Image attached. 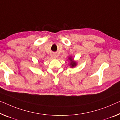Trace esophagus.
Listing matches in <instances>:
<instances>
[{
	"label": "esophagus",
	"mask_w": 120,
	"mask_h": 120,
	"mask_svg": "<svg viewBox=\"0 0 120 120\" xmlns=\"http://www.w3.org/2000/svg\"><path fill=\"white\" fill-rule=\"evenodd\" d=\"M52 58H56V56H55V55H52Z\"/></svg>",
	"instance_id": "34e87169"
}]
</instances>
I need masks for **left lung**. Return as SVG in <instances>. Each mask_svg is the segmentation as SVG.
<instances>
[{
    "mask_svg": "<svg viewBox=\"0 0 120 120\" xmlns=\"http://www.w3.org/2000/svg\"><path fill=\"white\" fill-rule=\"evenodd\" d=\"M69 60H70V65L71 68H73L77 65V63L73 60V59L71 57H69Z\"/></svg>",
    "mask_w": 120,
    "mask_h": 120,
    "instance_id": "8db88e82",
    "label": "left lung"
}]
</instances>
